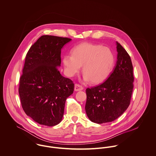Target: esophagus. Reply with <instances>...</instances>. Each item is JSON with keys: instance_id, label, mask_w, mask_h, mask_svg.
<instances>
[{"instance_id": "1", "label": "esophagus", "mask_w": 156, "mask_h": 156, "mask_svg": "<svg viewBox=\"0 0 156 156\" xmlns=\"http://www.w3.org/2000/svg\"><path fill=\"white\" fill-rule=\"evenodd\" d=\"M83 90V87L79 84H75V91H80V90Z\"/></svg>"}]
</instances>
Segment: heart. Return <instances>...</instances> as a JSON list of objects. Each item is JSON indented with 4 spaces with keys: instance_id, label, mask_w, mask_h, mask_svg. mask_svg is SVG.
Segmentation results:
<instances>
[{
    "instance_id": "b5f03b06",
    "label": "heart",
    "mask_w": 156,
    "mask_h": 156,
    "mask_svg": "<svg viewBox=\"0 0 156 156\" xmlns=\"http://www.w3.org/2000/svg\"><path fill=\"white\" fill-rule=\"evenodd\" d=\"M62 62L68 76L72 77L79 73L83 65L84 80L99 84L110 75L115 57L112 51L106 46L83 43L72 49V55H64Z\"/></svg>"
}]
</instances>
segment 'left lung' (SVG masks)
I'll return each instance as SVG.
<instances>
[{"label": "left lung", "mask_w": 156, "mask_h": 156, "mask_svg": "<svg viewBox=\"0 0 156 156\" xmlns=\"http://www.w3.org/2000/svg\"><path fill=\"white\" fill-rule=\"evenodd\" d=\"M118 57L114 70L105 81L87 88L86 114L93 122H110L121 116L128 107L133 90V67L126 50L116 43Z\"/></svg>", "instance_id": "left-lung-1"}]
</instances>
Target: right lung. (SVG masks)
<instances>
[{
  "mask_svg": "<svg viewBox=\"0 0 156 156\" xmlns=\"http://www.w3.org/2000/svg\"><path fill=\"white\" fill-rule=\"evenodd\" d=\"M71 40L42 35L27 54L19 94L25 113L39 124H58L66 100L73 92V81L62 76L58 69L62 62V48Z\"/></svg>",
  "mask_w": 156,
  "mask_h": 156,
  "instance_id": "add662e5",
  "label": "right lung"
}]
</instances>
